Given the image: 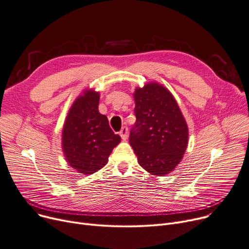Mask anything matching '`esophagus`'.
Returning <instances> with one entry per match:
<instances>
[{
  "label": "esophagus",
  "instance_id": "esophagus-1",
  "mask_svg": "<svg viewBox=\"0 0 249 249\" xmlns=\"http://www.w3.org/2000/svg\"><path fill=\"white\" fill-rule=\"evenodd\" d=\"M119 134H120V136H121V138H122L123 140H126V139L128 138V128H127V127H123V128L121 129Z\"/></svg>",
  "mask_w": 249,
  "mask_h": 249
}]
</instances>
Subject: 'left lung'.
Here are the masks:
<instances>
[{"instance_id": "1", "label": "left lung", "mask_w": 249, "mask_h": 249, "mask_svg": "<svg viewBox=\"0 0 249 249\" xmlns=\"http://www.w3.org/2000/svg\"><path fill=\"white\" fill-rule=\"evenodd\" d=\"M136 123L129 142L140 166L153 176H165L181 162L189 131L172 93L158 82H149L133 93Z\"/></svg>"}]
</instances>
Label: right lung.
Instances as JSON below:
<instances>
[{"mask_svg": "<svg viewBox=\"0 0 249 249\" xmlns=\"http://www.w3.org/2000/svg\"><path fill=\"white\" fill-rule=\"evenodd\" d=\"M100 93L94 88L82 90L71 105L62 130V151L73 169L90 175L103 168L121 137L99 112Z\"/></svg>", "mask_w": 249, "mask_h": 249, "instance_id": "1", "label": "right lung"}]
</instances>
